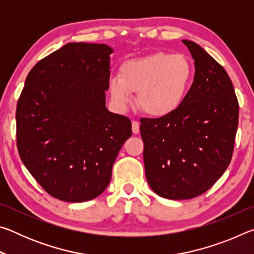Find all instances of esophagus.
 <instances>
[{"instance_id": "34e87169", "label": "esophagus", "mask_w": 254, "mask_h": 254, "mask_svg": "<svg viewBox=\"0 0 254 254\" xmlns=\"http://www.w3.org/2000/svg\"><path fill=\"white\" fill-rule=\"evenodd\" d=\"M139 131H140V124H139V122L133 121L132 122V132L134 133V134H137V133H139Z\"/></svg>"}]
</instances>
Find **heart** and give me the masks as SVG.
<instances>
[{
	"mask_svg": "<svg viewBox=\"0 0 254 254\" xmlns=\"http://www.w3.org/2000/svg\"><path fill=\"white\" fill-rule=\"evenodd\" d=\"M194 77L191 63L182 55L156 53L127 60L110 80L112 100L127 107L136 92V105L149 117L163 118L186 100Z\"/></svg>",
	"mask_w": 254,
	"mask_h": 254,
	"instance_id": "b5f03b06",
	"label": "heart"
}]
</instances>
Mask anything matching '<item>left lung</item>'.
<instances>
[{
    "instance_id": "8db88e82",
    "label": "left lung",
    "mask_w": 254,
    "mask_h": 254,
    "mask_svg": "<svg viewBox=\"0 0 254 254\" xmlns=\"http://www.w3.org/2000/svg\"><path fill=\"white\" fill-rule=\"evenodd\" d=\"M183 42L196 69L186 100L170 115L140 120L145 177L168 199L194 198L221 178L239 124V102L224 68L194 41Z\"/></svg>"
}]
</instances>
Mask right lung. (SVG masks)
<instances>
[{"instance_id": "right-lung-1", "label": "right lung", "mask_w": 254, "mask_h": 254, "mask_svg": "<svg viewBox=\"0 0 254 254\" xmlns=\"http://www.w3.org/2000/svg\"><path fill=\"white\" fill-rule=\"evenodd\" d=\"M111 47L70 42L37 63L16 105V144L55 198L81 203L109 186L131 121L105 106Z\"/></svg>"}]
</instances>
